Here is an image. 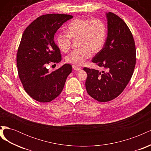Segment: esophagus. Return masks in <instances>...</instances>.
<instances>
[{
    "instance_id": "1",
    "label": "esophagus",
    "mask_w": 151,
    "mask_h": 151,
    "mask_svg": "<svg viewBox=\"0 0 151 151\" xmlns=\"http://www.w3.org/2000/svg\"><path fill=\"white\" fill-rule=\"evenodd\" d=\"M72 68H73V69L75 70H81V67H78V66L72 65Z\"/></svg>"
}]
</instances>
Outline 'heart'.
<instances>
[{"mask_svg": "<svg viewBox=\"0 0 151 151\" xmlns=\"http://www.w3.org/2000/svg\"><path fill=\"white\" fill-rule=\"evenodd\" d=\"M67 33H60L56 37L57 46L62 52H67L71 45L72 38L80 37V47L74 49L65 57L68 63L83 65L91 55V51L97 53L103 47L106 40V26L101 20L77 18L67 28Z\"/></svg>", "mask_w": 151, "mask_h": 151, "instance_id": "heart-1", "label": "heart"}]
</instances>
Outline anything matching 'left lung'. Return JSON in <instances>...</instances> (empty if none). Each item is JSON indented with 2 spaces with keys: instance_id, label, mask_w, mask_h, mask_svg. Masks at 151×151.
<instances>
[{
  "instance_id": "1",
  "label": "left lung",
  "mask_w": 151,
  "mask_h": 151,
  "mask_svg": "<svg viewBox=\"0 0 151 151\" xmlns=\"http://www.w3.org/2000/svg\"><path fill=\"white\" fill-rule=\"evenodd\" d=\"M108 35L103 48L92 62L107 71L84 67L86 88L90 96L100 102L116 98L124 90L133 75L136 62L135 45L129 27L115 14H106Z\"/></svg>"
}]
</instances>
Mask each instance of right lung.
I'll return each instance as SVG.
<instances>
[{"mask_svg":"<svg viewBox=\"0 0 151 151\" xmlns=\"http://www.w3.org/2000/svg\"><path fill=\"white\" fill-rule=\"evenodd\" d=\"M71 15L49 14L38 17L22 34L17 53L18 74L26 92L41 103L50 102L61 93L72 66L68 63L50 73V63L62 60L54 36Z\"/></svg>","mask_w":151,"mask_h":151,"instance_id":"right-lung-1","label":"right lung"}]
</instances>
